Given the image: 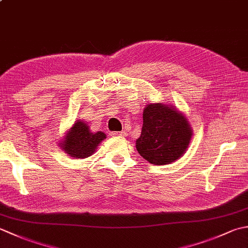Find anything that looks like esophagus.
I'll use <instances>...</instances> for the list:
<instances>
[{"mask_svg":"<svg viewBox=\"0 0 248 248\" xmlns=\"http://www.w3.org/2000/svg\"><path fill=\"white\" fill-rule=\"evenodd\" d=\"M112 135L115 138H124V136H125V132H114Z\"/></svg>","mask_w":248,"mask_h":248,"instance_id":"obj_1","label":"esophagus"}]
</instances>
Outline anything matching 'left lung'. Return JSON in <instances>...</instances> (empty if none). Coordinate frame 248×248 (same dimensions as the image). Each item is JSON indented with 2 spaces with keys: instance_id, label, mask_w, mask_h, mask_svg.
I'll list each match as a JSON object with an SVG mask.
<instances>
[{
  "instance_id": "1",
  "label": "left lung",
  "mask_w": 248,
  "mask_h": 248,
  "mask_svg": "<svg viewBox=\"0 0 248 248\" xmlns=\"http://www.w3.org/2000/svg\"><path fill=\"white\" fill-rule=\"evenodd\" d=\"M192 135L186 117L175 107L149 103L144 108L136 149L151 164H171L186 151Z\"/></svg>"
}]
</instances>
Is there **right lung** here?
Masks as SVG:
<instances>
[{
	"label": "right lung",
	"instance_id": "1",
	"mask_svg": "<svg viewBox=\"0 0 248 248\" xmlns=\"http://www.w3.org/2000/svg\"><path fill=\"white\" fill-rule=\"evenodd\" d=\"M104 139L107 136L101 131L93 133L85 121L77 120L59 145L69 156L84 159L94 154Z\"/></svg>",
	"mask_w": 248,
	"mask_h": 248
}]
</instances>
